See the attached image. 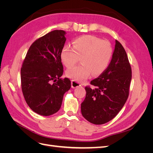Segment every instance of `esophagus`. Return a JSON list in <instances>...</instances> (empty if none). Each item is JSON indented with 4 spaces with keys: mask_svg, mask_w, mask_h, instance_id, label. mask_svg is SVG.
Segmentation results:
<instances>
[{
    "mask_svg": "<svg viewBox=\"0 0 153 153\" xmlns=\"http://www.w3.org/2000/svg\"><path fill=\"white\" fill-rule=\"evenodd\" d=\"M80 86V84H79V83L75 81V80H71V87L72 88H76V87H78Z\"/></svg>",
    "mask_w": 153,
    "mask_h": 153,
    "instance_id": "1",
    "label": "esophagus"
}]
</instances>
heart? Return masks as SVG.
<instances>
[{"mask_svg": "<svg viewBox=\"0 0 153 153\" xmlns=\"http://www.w3.org/2000/svg\"><path fill=\"white\" fill-rule=\"evenodd\" d=\"M73 48L65 46L61 50V59L66 67H71L80 58L82 64L66 70L68 77L84 82L92 73L97 76L108 68L112 57V48L108 41L91 35L79 37L73 41Z\"/></svg>", "mask_w": 153, "mask_h": 153, "instance_id": "b5f03b06", "label": "heart"}]
</instances>
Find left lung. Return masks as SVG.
Segmentation results:
<instances>
[{
	"instance_id": "left-lung-1",
	"label": "left lung",
	"mask_w": 153,
	"mask_h": 153,
	"mask_svg": "<svg viewBox=\"0 0 153 153\" xmlns=\"http://www.w3.org/2000/svg\"><path fill=\"white\" fill-rule=\"evenodd\" d=\"M131 68L126 51L115 40L112 58L106 70L92 80L95 89L85 87L86 96L81 104L82 114L88 121L103 124L114 119L128 98Z\"/></svg>"
}]
</instances>
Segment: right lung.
I'll list each match as a JSON object with an SVG mask.
<instances>
[{
  "label": "right lung",
  "mask_w": 153,
  "mask_h": 153,
  "mask_svg": "<svg viewBox=\"0 0 153 153\" xmlns=\"http://www.w3.org/2000/svg\"><path fill=\"white\" fill-rule=\"evenodd\" d=\"M66 32L55 30L31 45L21 69V84L26 103L34 112L48 116L61 108L63 96L71 88L68 78L61 79V52Z\"/></svg>",
  "instance_id": "1"
}]
</instances>
